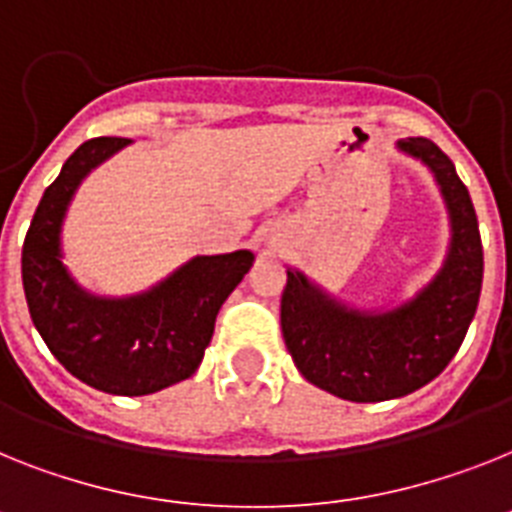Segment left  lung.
<instances>
[{
  "instance_id": "left-lung-1",
  "label": "left lung",
  "mask_w": 512,
  "mask_h": 512,
  "mask_svg": "<svg viewBox=\"0 0 512 512\" xmlns=\"http://www.w3.org/2000/svg\"><path fill=\"white\" fill-rule=\"evenodd\" d=\"M398 148L427 163L448 205L453 239L440 273L401 307L359 312L312 286L299 270H286V349L312 385L343 401H390L435 380L461 349L482 294V236L466 184L427 137H406Z\"/></svg>"
}]
</instances>
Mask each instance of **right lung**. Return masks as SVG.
<instances>
[{
	"label": "right lung",
	"instance_id": "add662e5",
	"mask_svg": "<svg viewBox=\"0 0 512 512\" xmlns=\"http://www.w3.org/2000/svg\"><path fill=\"white\" fill-rule=\"evenodd\" d=\"M127 137H93L46 187L23 244L30 320L70 375L111 395H148L195 375L226 296L252 268L249 249L200 255L145 294L103 299L83 291L62 265L59 231L77 184Z\"/></svg>",
	"mask_w": 512,
	"mask_h": 512
}]
</instances>
